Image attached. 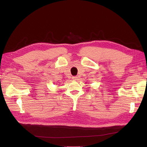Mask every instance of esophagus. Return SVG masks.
<instances>
[{
	"mask_svg": "<svg viewBox=\"0 0 147 147\" xmlns=\"http://www.w3.org/2000/svg\"><path fill=\"white\" fill-rule=\"evenodd\" d=\"M72 78L73 80H74V81H76L77 80H78V77H76V76H74V77H73Z\"/></svg>",
	"mask_w": 147,
	"mask_h": 147,
	"instance_id": "obj_1",
	"label": "esophagus"
}]
</instances>
